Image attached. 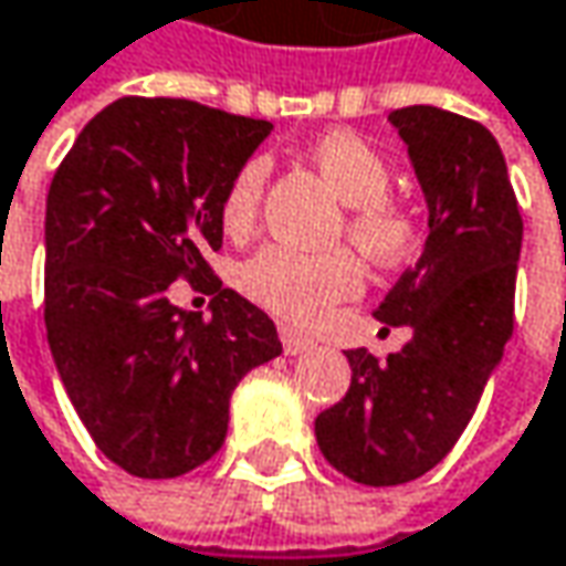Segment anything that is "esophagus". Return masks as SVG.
<instances>
[{
  "label": "esophagus",
  "mask_w": 566,
  "mask_h": 566,
  "mask_svg": "<svg viewBox=\"0 0 566 566\" xmlns=\"http://www.w3.org/2000/svg\"><path fill=\"white\" fill-rule=\"evenodd\" d=\"M279 336H282V346L287 355L314 349V339H311V336H304V333H297L294 326H279Z\"/></svg>",
  "instance_id": "obj_1"
}]
</instances>
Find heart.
<instances>
[{"instance_id": "1", "label": "heart", "mask_w": 566, "mask_h": 566, "mask_svg": "<svg viewBox=\"0 0 566 566\" xmlns=\"http://www.w3.org/2000/svg\"><path fill=\"white\" fill-rule=\"evenodd\" d=\"M311 159L329 188L349 205V237L368 259L394 265L416 250L419 227L410 208L387 198L390 163L368 137L349 127H333L311 144ZM265 163L250 159L230 179L220 201L223 230L240 240L252 233L262 205ZM243 291L287 323L311 326L336 304L361 291V265L349 250L304 252L272 243L243 265Z\"/></svg>"}]
</instances>
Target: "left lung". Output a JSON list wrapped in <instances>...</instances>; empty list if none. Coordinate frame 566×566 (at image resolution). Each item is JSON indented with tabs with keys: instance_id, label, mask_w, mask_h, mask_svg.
<instances>
[{
	"instance_id": "obj_1",
	"label": "left lung",
	"mask_w": 566,
	"mask_h": 566,
	"mask_svg": "<svg viewBox=\"0 0 566 566\" xmlns=\"http://www.w3.org/2000/svg\"><path fill=\"white\" fill-rule=\"evenodd\" d=\"M429 208V240L375 316L410 326L400 352L349 349L346 397L316 416L323 458L365 486L432 471L461 439L513 336L522 214L493 134L432 105L390 112Z\"/></svg>"
}]
</instances>
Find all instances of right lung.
Wrapping results in <instances>:
<instances>
[{"mask_svg": "<svg viewBox=\"0 0 566 566\" xmlns=\"http://www.w3.org/2000/svg\"><path fill=\"white\" fill-rule=\"evenodd\" d=\"M272 124L188 98L127 95L92 117L48 195L44 323L92 442L134 478L169 481L214 458L230 394L282 355L275 323L208 265L220 201ZM205 286L185 315L168 284Z\"/></svg>", "mask_w": 566, "mask_h": 566, "instance_id": "obj_1", "label": "right lung"}]
</instances>
